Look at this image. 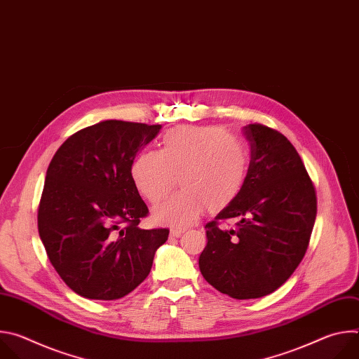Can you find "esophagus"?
<instances>
[{
	"mask_svg": "<svg viewBox=\"0 0 359 359\" xmlns=\"http://www.w3.org/2000/svg\"><path fill=\"white\" fill-rule=\"evenodd\" d=\"M183 234V230H180V229H172L170 230V236L172 237H180Z\"/></svg>",
	"mask_w": 359,
	"mask_h": 359,
	"instance_id": "1",
	"label": "esophagus"
}]
</instances>
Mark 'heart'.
I'll return each instance as SVG.
<instances>
[{
    "mask_svg": "<svg viewBox=\"0 0 359 359\" xmlns=\"http://www.w3.org/2000/svg\"><path fill=\"white\" fill-rule=\"evenodd\" d=\"M250 170L247 143L217 126H177L158 151H142L130 177L143 198L156 204L176 186L183 189L153 210V219L176 227L191 224L208 209L219 212L238 197Z\"/></svg>",
    "mask_w": 359,
    "mask_h": 359,
    "instance_id": "b5f03b06",
    "label": "heart"
}]
</instances>
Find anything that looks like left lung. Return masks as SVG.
I'll use <instances>...</instances> for the list:
<instances>
[{
	"label": "left lung",
	"instance_id": "left-lung-1",
	"mask_svg": "<svg viewBox=\"0 0 359 359\" xmlns=\"http://www.w3.org/2000/svg\"><path fill=\"white\" fill-rule=\"evenodd\" d=\"M251 159L238 197L206 224L198 257L206 281L236 299L260 298L281 287L309 247L317 216L314 184L291 142L260 123L243 128ZM238 227L222 231L220 219Z\"/></svg>",
	"mask_w": 359,
	"mask_h": 359
}]
</instances>
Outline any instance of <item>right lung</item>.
Returning <instances> with one entry per match:
<instances>
[{
	"mask_svg": "<svg viewBox=\"0 0 359 359\" xmlns=\"http://www.w3.org/2000/svg\"><path fill=\"white\" fill-rule=\"evenodd\" d=\"M161 125L105 121L69 136L50 161L38 231L65 284L90 299H118L150 273L168 229L143 230L149 210L130 166Z\"/></svg>",
	"mask_w": 359,
	"mask_h": 359,
	"instance_id": "add662e5",
	"label": "right lung"
}]
</instances>
